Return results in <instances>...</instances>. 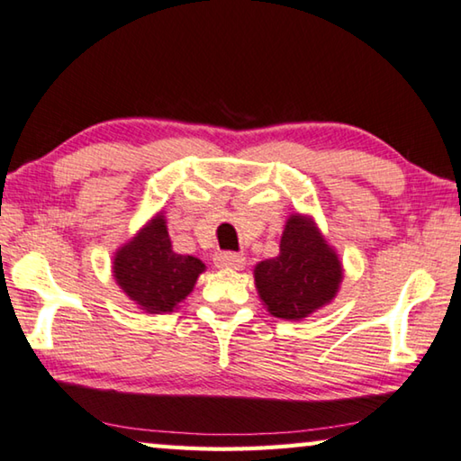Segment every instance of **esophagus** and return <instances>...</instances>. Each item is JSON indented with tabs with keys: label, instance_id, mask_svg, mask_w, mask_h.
<instances>
[{
	"label": "esophagus",
	"instance_id": "34e87169",
	"mask_svg": "<svg viewBox=\"0 0 461 461\" xmlns=\"http://www.w3.org/2000/svg\"><path fill=\"white\" fill-rule=\"evenodd\" d=\"M215 267L221 270H240L244 268L246 258L241 254H233V252H220L215 256Z\"/></svg>",
	"mask_w": 461,
	"mask_h": 461
}]
</instances>
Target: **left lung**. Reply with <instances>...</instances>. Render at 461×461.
Here are the masks:
<instances>
[{
    "instance_id": "left-lung-1",
    "label": "left lung",
    "mask_w": 461,
    "mask_h": 461,
    "mask_svg": "<svg viewBox=\"0 0 461 461\" xmlns=\"http://www.w3.org/2000/svg\"><path fill=\"white\" fill-rule=\"evenodd\" d=\"M343 268L315 221L307 215L288 217L280 254L256 264V288L268 313L301 321L338 294Z\"/></svg>"
}]
</instances>
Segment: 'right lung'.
I'll list each match as a JSON object with an SVG mask.
<instances>
[{
	"instance_id": "obj_1",
	"label": "right lung",
	"mask_w": 461,
	"mask_h": 461,
	"mask_svg": "<svg viewBox=\"0 0 461 461\" xmlns=\"http://www.w3.org/2000/svg\"><path fill=\"white\" fill-rule=\"evenodd\" d=\"M205 264L173 252L158 213L113 256L115 283L144 313H168L193 291Z\"/></svg>"
}]
</instances>
